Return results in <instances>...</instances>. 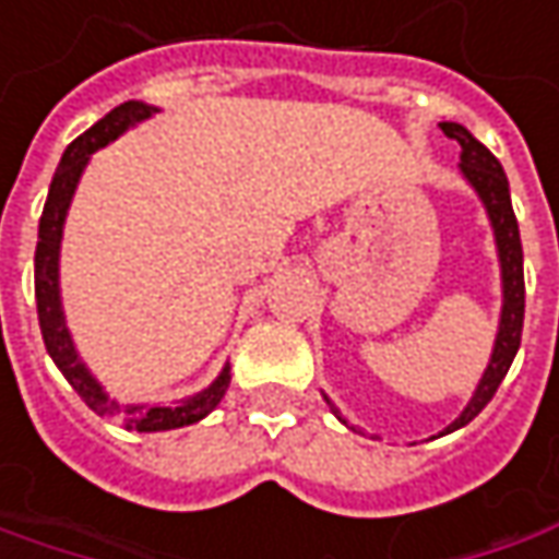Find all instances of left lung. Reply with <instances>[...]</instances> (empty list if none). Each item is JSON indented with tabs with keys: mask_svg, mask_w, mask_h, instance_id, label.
I'll use <instances>...</instances> for the list:
<instances>
[{
	"mask_svg": "<svg viewBox=\"0 0 559 559\" xmlns=\"http://www.w3.org/2000/svg\"><path fill=\"white\" fill-rule=\"evenodd\" d=\"M441 131L460 143V171L463 178L473 183V190L478 193V200L485 203V212L491 218L495 228V243H498L500 259V284H503V306H500V325L498 337H495V350L488 359V369L475 388L473 401L466 403V409L460 413V419L444 428L456 431L463 425H469L488 406V401L495 397V391L500 388V381L507 376V369L513 366V356L520 350L522 337V316H525V278H522V243H520V225L513 215V203H510V183L507 175L500 168V162L491 156V150L485 143H478L463 124L456 121H441ZM328 401V397H325ZM331 403V401H328ZM334 409V406H331ZM334 416L347 425V419L334 409Z\"/></svg>",
	"mask_w": 559,
	"mask_h": 559,
	"instance_id": "left-lung-1",
	"label": "left lung"
}]
</instances>
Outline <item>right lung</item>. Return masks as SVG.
Listing matches in <instances>:
<instances>
[{
    "label": "right lung",
    "instance_id": "right-lung-1",
    "mask_svg": "<svg viewBox=\"0 0 559 559\" xmlns=\"http://www.w3.org/2000/svg\"><path fill=\"white\" fill-rule=\"evenodd\" d=\"M156 106L146 103H121L118 109H111L106 118H99L90 131L78 136L64 156H61L59 168L49 183V197L39 215V237H37V255H34V287H37V316L39 331H43V344L52 356V362L59 366V372L68 378V384L81 394V401L106 416L115 419L124 428L134 431H168V428H183V425L200 423L209 413L222 403L228 384H231V366H225L218 378L209 384L206 391L187 397L178 403H156V406H143V403H131V406H118L109 401V394L103 391V384L90 376L84 359L74 350L71 331L64 325V309H61V290H59V253H61V228H64V215L71 206V197L78 190V181L84 175L86 162L96 150L109 146L111 140L124 134L128 128H134L140 121H146L150 115H156Z\"/></svg>",
    "mask_w": 559,
    "mask_h": 559
}]
</instances>
